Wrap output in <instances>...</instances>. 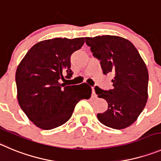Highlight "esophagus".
<instances>
[{"label": "esophagus", "mask_w": 161, "mask_h": 161, "mask_svg": "<svg viewBox=\"0 0 161 161\" xmlns=\"http://www.w3.org/2000/svg\"><path fill=\"white\" fill-rule=\"evenodd\" d=\"M92 97H97V95H96V94H95V91H94V87H92Z\"/></svg>", "instance_id": "esophagus-1"}]
</instances>
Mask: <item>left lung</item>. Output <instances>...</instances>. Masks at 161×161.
Wrapping results in <instances>:
<instances>
[{"instance_id":"obj_1","label":"left lung","mask_w":161,"mask_h":161,"mask_svg":"<svg viewBox=\"0 0 161 161\" xmlns=\"http://www.w3.org/2000/svg\"><path fill=\"white\" fill-rule=\"evenodd\" d=\"M85 40L93 55L100 60L103 74H114L112 90L94 88L98 97L108 103V109L97 114V119L109 128H127L137 119L148 100L146 65L134 45L122 37L98 36Z\"/></svg>"}]
</instances>
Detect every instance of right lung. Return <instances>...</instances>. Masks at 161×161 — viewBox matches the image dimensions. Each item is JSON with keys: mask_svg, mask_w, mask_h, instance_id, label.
Listing matches in <instances>:
<instances>
[{"mask_svg": "<svg viewBox=\"0 0 161 161\" xmlns=\"http://www.w3.org/2000/svg\"><path fill=\"white\" fill-rule=\"evenodd\" d=\"M83 37L55 38L36 43L27 52L16 71L17 100L34 125L49 130L62 125L71 117L81 99H89L91 87L86 83L66 86L70 79V55L83 45Z\"/></svg>", "mask_w": 161, "mask_h": 161, "instance_id": "right-lung-1", "label": "right lung"}]
</instances>
